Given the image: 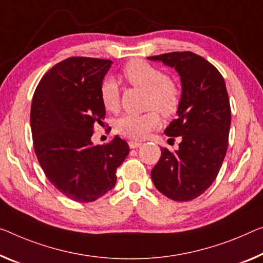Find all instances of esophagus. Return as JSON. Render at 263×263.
I'll use <instances>...</instances> for the list:
<instances>
[{
	"instance_id": "esophagus-1",
	"label": "esophagus",
	"mask_w": 263,
	"mask_h": 263,
	"mask_svg": "<svg viewBox=\"0 0 263 263\" xmlns=\"http://www.w3.org/2000/svg\"><path fill=\"white\" fill-rule=\"evenodd\" d=\"M128 144H129V147H130L132 149L139 148L140 145H141V143H140V142H137V141H129Z\"/></svg>"
}]
</instances>
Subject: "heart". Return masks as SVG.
<instances>
[{"mask_svg":"<svg viewBox=\"0 0 263 263\" xmlns=\"http://www.w3.org/2000/svg\"><path fill=\"white\" fill-rule=\"evenodd\" d=\"M123 78L132 86L147 92L145 108L156 109L161 115L169 118L180 107L181 91L160 68L143 61L133 60L123 68ZM100 99L106 110L115 112L120 108V86L114 79H106L101 84ZM161 120L155 110L142 115H123L116 120L115 129L122 136L133 140H142L149 132L160 126Z\"/></svg>","mask_w":263,"mask_h":263,"instance_id":"heart-1","label":"heart"}]
</instances>
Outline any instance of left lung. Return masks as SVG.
<instances>
[{"label":"left lung","instance_id":"1","mask_svg":"<svg viewBox=\"0 0 263 263\" xmlns=\"http://www.w3.org/2000/svg\"><path fill=\"white\" fill-rule=\"evenodd\" d=\"M149 61L174 68L181 81L177 119L165 135L180 136L175 152L161 149V159L152 171L156 189L174 201H191L211 187L228 147L230 104L220 71L191 51L151 56Z\"/></svg>","mask_w":263,"mask_h":263}]
</instances>
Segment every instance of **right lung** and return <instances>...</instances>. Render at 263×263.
Listing matches in <instances>:
<instances>
[{
	"label": "right lung",
	"instance_id": "right-lung-1",
	"mask_svg": "<svg viewBox=\"0 0 263 263\" xmlns=\"http://www.w3.org/2000/svg\"><path fill=\"white\" fill-rule=\"evenodd\" d=\"M112 61L69 58L44 74L34 92L30 127L35 154L56 189L76 202H92L114 188L116 169L129 154L115 136L94 145L96 123L106 118L100 88Z\"/></svg>",
	"mask_w": 263,
	"mask_h": 263
}]
</instances>
